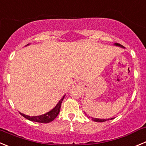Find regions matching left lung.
<instances>
[{"instance_id":"obj_1","label":"left lung","mask_w":146,"mask_h":146,"mask_svg":"<svg viewBox=\"0 0 146 146\" xmlns=\"http://www.w3.org/2000/svg\"><path fill=\"white\" fill-rule=\"evenodd\" d=\"M117 46H119V47H122V45H121L120 44H118V43H116ZM113 118H111V119H112ZM110 119H97V118H92V120L95 121V122H105V121L107 120H109Z\"/></svg>"}]
</instances>
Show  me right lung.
I'll return each mask as SVG.
<instances>
[{"instance_id":"add662e5","label":"right lung","mask_w":146,"mask_h":146,"mask_svg":"<svg viewBox=\"0 0 146 146\" xmlns=\"http://www.w3.org/2000/svg\"><path fill=\"white\" fill-rule=\"evenodd\" d=\"M64 99V96L60 99L58 104L55 106L54 109L50 111L49 112L46 113L44 114H42L40 116H35V117H29L28 115H25V114H22V113H20V114L22 115L24 117H25L26 119H29L30 121H33V122H41V123H48V122H52V120H54L56 117L58 116V114L60 112V107L61 104H62V102Z\"/></svg>"}]
</instances>
